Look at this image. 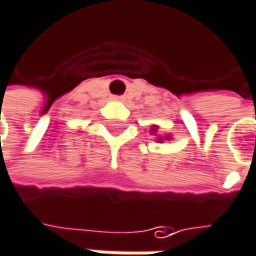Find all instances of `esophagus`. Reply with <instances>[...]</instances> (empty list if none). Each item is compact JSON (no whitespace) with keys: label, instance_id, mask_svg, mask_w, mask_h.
<instances>
[{"label":"esophagus","instance_id":"obj_1","mask_svg":"<svg viewBox=\"0 0 256 256\" xmlns=\"http://www.w3.org/2000/svg\"><path fill=\"white\" fill-rule=\"evenodd\" d=\"M112 99H114V100H123V99H124V96H122V94H116V96H112Z\"/></svg>","mask_w":256,"mask_h":256}]
</instances>
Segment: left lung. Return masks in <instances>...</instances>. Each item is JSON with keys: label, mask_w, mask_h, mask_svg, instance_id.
I'll use <instances>...</instances> for the list:
<instances>
[{"label": "left lung", "mask_w": 256, "mask_h": 256, "mask_svg": "<svg viewBox=\"0 0 256 256\" xmlns=\"http://www.w3.org/2000/svg\"><path fill=\"white\" fill-rule=\"evenodd\" d=\"M156 132H157V128L154 126V128H152V133H156Z\"/></svg>", "instance_id": "1"}]
</instances>
